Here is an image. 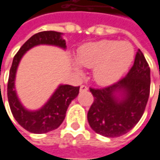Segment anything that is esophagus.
<instances>
[{"mask_svg":"<svg viewBox=\"0 0 160 160\" xmlns=\"http://www.w3.org/2000/svg\"><path fill=\"white\" fill-rule=\"evenodd\" d=\"M86 91H88V87L84 84H82L80 86V92H86Z\"/></svg>","mask_w":160,"mask_h":160,"instance_id":"esophagus-1","label":"esophagus"}]
</instances>
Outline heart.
<instances>
[{
    "label": "heart",
    "mask_w": 160,
    "mask_h": 160,
    "mask_svg": "<svg viewBox=\"0 0 160 160\" xmlns=\"http://www.w3.org/2000/svg\"><path fill=\"white\" fill-rule=\"evenodd\" d=\"M134 48L128 41L101 40L83 46L77 54L78 63L93 68V78L100 84L116 82L134 59Z\"/></svg>",
    "instance_id": "obj_1"
}]
</instances>
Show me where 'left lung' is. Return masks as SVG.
Here are the masks:
<instances>
[{"mask_svg": "<svg viewBox=\"0 0 160 160\" xmlns=\"http://www.w3.org/2000/svg\"><path fill=\"white\" fill-rule=\"evenodd\" d=\"M150 69L143 53H136L126 76L102 88H92L93 102L87 113L90 127L96 133L116 138L131 131L143 115L149 96ZM124 92L122 100L114 95Z\"/></svg>", "mask_w": 160, "mask_h": 160, "instance_id": "1", "label": "left lung"}]
</instances>
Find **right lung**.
I'll return each instance as SVG.
<instances>
[{"instance_id":"1","label":"right lung","mask_w":160,"mask_h":160,"mask_svg":"<svg viewBox=\"0 0 160 160\" xmlns=\"http://www.w3.org/2000/svg\"><path fill=\"white\" fill-rule=\"evenodd\" d=\"M40 44L55 45L63 48H66V41L61 38L60 32L52 30L41 31L29 38L14 56L7 88L8 101L13 117L25 130L37 134L46 133L59 127L66 117L70 102L77 96L80 88V86L69 84L60 85L49 101L40 110L36 112H29L21 105L14 89L16 70L20 58L25 52L34 46Z\"/></svg>"}]
</instances>
